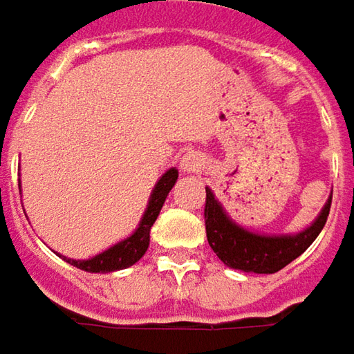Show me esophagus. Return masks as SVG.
<instances>
[{"mask_svg": "<svg viewBox=\"0 0 354 354\" xmlns=\"http://www.w3.org/2000/svg\"><path fill=\"white\" fill-rule=\"evenodd\" d=\"M201 167H203V161H201L197 155H193V153L185 155V159H183V163H181V169H183V171H187V173L199 171Z\"/></svg>", "mask_w": 354, "mask_h": 354, "instance_id": "esophagus-1", "label": "esophagus"}]
</instances>
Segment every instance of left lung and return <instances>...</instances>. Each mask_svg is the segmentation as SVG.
I'll return each mask as SVG.
<instances>
[{"mask_svg": "<svg viewBox=\"0 0 354 354\" xmlns=\"http://www.w3.org/2000/svg\"><path fill=\"white\" fill-rule=\"evenodd\" d=\"M205 231L207 241L215 255L231 269L245 273H277L287 267L301 253L309 249V245L323 231L327 223L333 195L317 217V221L297 235H255L231 221L209 187H205Z\"/></svg>", "mask_w": 354, "mask_h": 354, "instance_id": "1", "label": "left lung"}]
</instances>
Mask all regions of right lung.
Returning <instances> with one entry per match:
<instances>
[{
	"instance_id": "obj_1",
	"label": "right lung",
	"mask_w": 354,
	"mask_h": 354,
	"mask_svg": "<svg viewBox=\"0 0 354 354\" xmlns=\"http://www.w3.org/2000/svg\"><path fill=\"white\" fill-rule=\"evenodd\" d=\"M177 177H179L177 169H169L167 173L157 181L149 199V205H147V211H145L143 219H141L137 231L133 233L131 237L117 243L111 249L103 251L101 255H95L93 259H87V261H73V259H65V257L63 259L69 265L77 267L81 271H87V273H111V271L127 269V267L135 265L141 257L145 255V251L149 247L151 227H153L161 207L165 203L169 191L175 185Z\"/></svg>"
}]
</instances>
